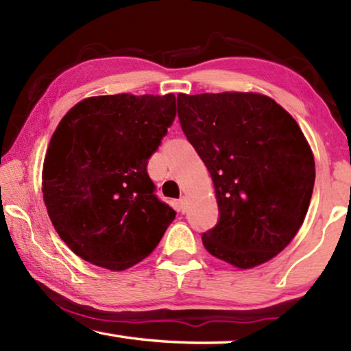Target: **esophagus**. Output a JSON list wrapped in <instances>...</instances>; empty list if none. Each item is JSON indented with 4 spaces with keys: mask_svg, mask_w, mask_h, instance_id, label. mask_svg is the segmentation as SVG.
I'll return each mask as SVG.
<instances>
[{
    "mask_svg": "<svg viewBox=\"0 0 351 351\" xmlns=\"http://www.w3.org/2000/svg\"><path fill=\"white\" fill-rule=\"evenodd\" d=\"M186 210H187V198L181 197L180 199H178V212L186 213Z\"/></svg>",
    "mask_w": 351,
    "mask_h": 351,
    "instance_id": "obj_1",
    "label": "esophagus"
}]
</instances>
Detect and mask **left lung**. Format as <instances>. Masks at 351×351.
Instances as JSON below:
<instances>
[{
  "label": "left lung",
  "instance_id": "8db88e82",
  "mask_svg": "<svg viewBox=\"0 0 351 351\" xmlns=\"http://www.w3.org/2000/svg\"><path fill=\"white\" fill-rule=\"evenodd\" d=\"M184 134L212 176L218 221L207 252L247 269L283 251L313 195L314 158L297 122L254 93L178 96Z\"/></svg>",
  "mask_w": 351,
  "mask_h": 351
}]
</instances>
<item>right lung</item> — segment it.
Wrapping results in <instances>:
<instances>
[{
    "label": "right lung",
    "mask_w": 351,
    "mask_h": 351,
    "mask_svg": "<svg viewBox=\"0 0 351 351\" xmlns=\"http://www.w3.org/2000/svg\"><path fill=\"white\" fill-rule=\"evenodd\" d=\"M176 116V97L99 96L62 119L47 147L43 199L74 254L123 271L150 255L176 212L147 171Z\"/></svg>",
    "instance_id": "right-lung-1"
}]
</instances>
